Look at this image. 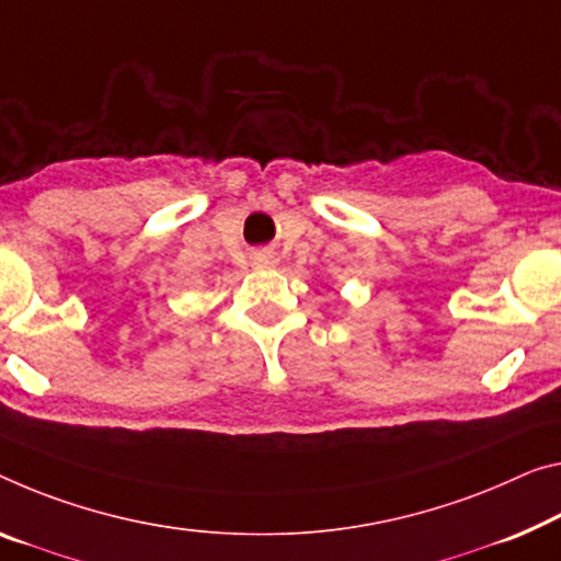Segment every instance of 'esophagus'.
Here are the masks:
<instances>
[{"label":"esophagus","mask_w":561,"mask_h":561,"mask_svg":"<svg viewBox=\"0 0 561 561\" xmlns=\"http://www.w3.org/2000/svg\"><path fill=\"white\" fill-rule=\"evenodd\" d=\"M257 261H261L263 265H273V263H275V261H273V255H271V253H263L261 257H257Z\"/></svg>","instance_id":"esophagus-1"}]
</instances>
